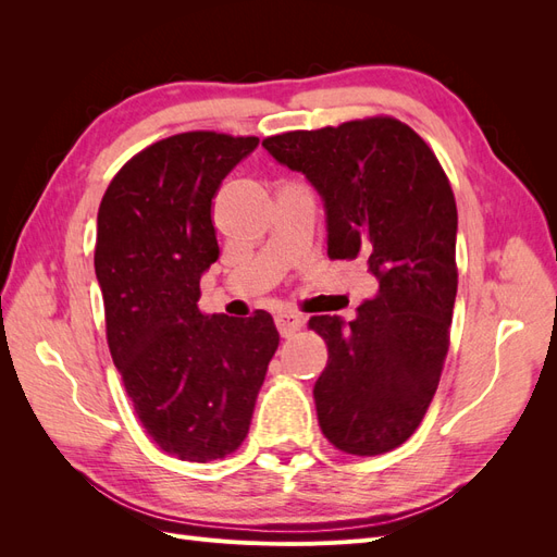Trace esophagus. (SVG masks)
<instances>
[{
	"label": "esophagus",
	"instance_id": "34e87169",
	"mask_svg": "<svg viewBox=\"0 0 557 557\" xmlns=\"http://www.w3.org/2000/svg\"><path fill=\"white\" fill-rule=\"evenodd\" d=\"M274 320L281 336H293L297 330H301V325H305V320H301V315H297L295 311H281L276 313Z\"/></svg>",
	"mask_w": 557,
	"mask_h": 557
}]
</instances>
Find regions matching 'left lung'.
<instances>
[{
    "mask_svg": "<svg viewBox=\"0 0 557 557\" xmlns=\"http://www.w3.org/2000/svg\"><path fill=\"white\" fill-rule=\"evenodd\" d=\"M262 146L325 201L330 260L362 258L379 293L344 323L313 315L327 364L313 385L327 442L350 455L401 446L440 385L458 293V209L444 166L407 123L372 115Z\"/></svg>",
    "mask_w": 557,
    "mask_h": 557,
    "instance_id": "obj_1",
    "label": "left lung"
}]
</instances>
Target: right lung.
Wrapping results in <instances>:
<instances>
[{
  "label": "right lung",
  "mask_w": 557,
  "mask_h": 557,
  "mask_svg": "<svg viewBox=\"0 0 557 557\" xmlns=\"http://www.w3.org/2000/svg\"><path fill=\"white\" fill-rule=\"evenodd\" d=\"M258 137L183 132L113 176L97 213L95 274L107 342L146 434L166 455L211 462L246 440L269 360L272 315H205L199 278L218 260L213 197Z\"/></svg>",
  "instance_id": "1"
}]
</instances>
